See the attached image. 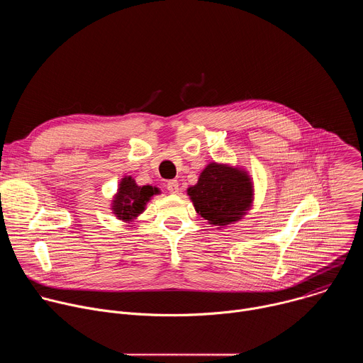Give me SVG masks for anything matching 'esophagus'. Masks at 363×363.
I'll return each mask as SVG.
<instances>
[{
  "label": "esophagus",
  "instance_id": "esophagus-1",
  "mask_svg": "<svg viewBox=\"0 0 363 363\" xmlns=\"http://www.w3.org/2000/svg\"><path fill=\"white\" fill-rule=\"evenodd\" d=\"M167 189L171 192V194H178L179 192V184L178 181H169L167 184Z\"/></svg>",
  "mask_w": 363,
  "mask_h": 363
}]
</instances>
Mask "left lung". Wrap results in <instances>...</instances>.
<instances>
[{
	"label": "left lung",
	"instance_id": "obj_1",
	"mask_svg": "<svg viewBox=\"0 0 363 363\" xmlns=\"http://www.w3.org/2000/svg\"><path fill=\"white\" fill-rule=\"evenodd\" d=\"M188 195L201 217L214 225H227L240 220L250 208L252 186L242 171L210 164L198 184L188 189Z\"/></svg>",
	"mask_w": 363,
	"mask_h": 363
}]
</instances>
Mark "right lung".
Returning a JSON list of instances; mask_svg holds the SVG:
<instances>
[{"label": "right lung", "instance_id": "1", "mask_svg": "<svg viewBox=\"0 0 363 363\" xmlns=\"http://www.w3.org/2000/svg\"><path fill=\"white\" fill-rule=\"evenodd\" d=\"M158 192V188H152L150 185L138 186L130 177L123 178L116 199L113 201V211L122 220H132L145 210L150 196Z\"/></svg>", "mask_w": 363, "mask_h": 363}]
</instances>
